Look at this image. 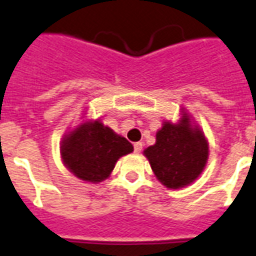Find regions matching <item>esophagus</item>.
I'll return each mask as SVG.
<instances>
[{
  "label": "esophagus",
  "instance_id": "esophagus-1",
  "mask_svg": "<svg viewBox=\"0 0 256 256\" xmlns=\"http://www.w3.org/2000/svg\"><path fill=\"white\" fill-rule=\"evenodd\" d=\"M142 150V142H136L134 144V152L140 153Z\"/></svg>",
  "mask_w": 256,
  "mask_h": 256
}]
</instances>
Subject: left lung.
Returning a JSON list of instances; mask_svg holds the SVG:
<instances>
[{
  "label": "left lung",
  "mask_w": 256,
  "mask_h": 256,
  "mask_svg": "<svg viewBox=\"0 0 256 256\" xmlns=\"http://www.w3.org/2000/svg\"><path fill=\"white\" fill-rule=\"evenodd\" d=\"M157 180L170 190L190 186L205 170L209 142L186 108L176 122L164 120L156 142L144 150Z\"/></svg>",
  "instance_id": "8db88e82"
}]
</instances>
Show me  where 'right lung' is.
I'll list each match as a JSON object with an SVG mask.
<instances>
[{"mask_svg":"<svg viewBox=\"0 0 256 256\" xmlns=\"http://www.w3.org/2000/svg\"><path fill=\"white\" fill-rule=\"evenodd\" d=\"M85 115L86 108L81 111L80 122L60 140V160L80 180L100 183L108 179L116 162L134 148L102 119H85Z\"/></svg>","mask_w":256,"mask_h":256,"instance_id":"add662e5","label":"right lung"}]
</instances>
